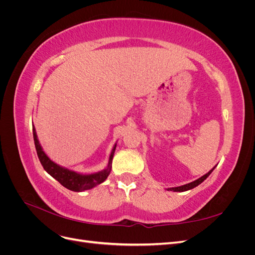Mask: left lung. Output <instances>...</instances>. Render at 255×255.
<instances>
[{
  "instance_id": "left-lung-1",
  "label": "left lung",
  "mask_w": 255,
  "mask_h": 255,
  "mask_svg": "<svg viewBox=\"0 0 255 255\" xmlns=\"http://www.w3.org/2000/svg\"><path fill=\"white\" fill-rule=\"evenodd\" d=\"M215 167H216V166H215ZM215 167L212 169V170L208 171L206 174H204V175H203V176H201V177H199L198 180H196V181H194V182L188 183V184H186V185H183V186H179V187L167 188V190H171V191H180V192H182V191H186V190H189V189L195 188V187H197V186H198V185L201 184L204 180H206V177L213 172V170L215 169Z\"/></svg>"
}]
</instances>
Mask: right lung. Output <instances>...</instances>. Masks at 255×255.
<instances>
[{"mask_svg": "<svg viewBox=\"0 0 255 255\" xmlns=\"http://www.w3.org/2000/svg\"><path fill=\"white\" fill-rule=\"evenodd\" d=\"M33 135H34V141H35L37 155L40 160L43 169L67 189L76 191V192L88 190L103 183L107 179V176L110 175L112 170L113 157H114L117 143L114 144L110 154L109 163H107V166L103 169V170L98 171V172H92V173H81L56 164L55 161H53L47 154H45L39 142V139H38L36 128L34 126H33Z\"/></svg>", "mask_w": 255, "mask_h": 255, "instance_id": "1", "label": "right lung"}]
</instances>
